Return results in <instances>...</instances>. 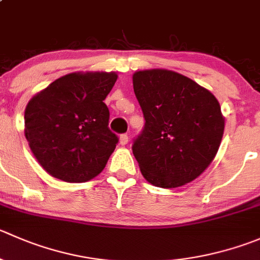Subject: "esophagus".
Wrapping results in <instances>:
<instances>
[{
  "instance_id": "34e87169",
  "label": "esophagus",
  "mask_w": 260,
  "mask_h": 260,
  "mask_svg": "<svg viewBox=\"0 0 260 260\" xmlns=\"http://www.w3.org/2000/svg\"><path fill=\"white\" fill-rule=\"evenodd\" d=\"M119 142L122 146H125L128 143V136L127 135H120Z\"/></svg>"
}]
</instances>
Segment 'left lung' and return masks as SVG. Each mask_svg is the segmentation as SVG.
Segmentation results:
<instances>
[{
    "label": "left lung",
    "instance_id": "obj_1",
    "mask_svg": "<svg viewBox=\"0 0 260 260\" xmlns=\"http://www.w3.org/2000/svg\"><path fill=\"white\" fill-rule=\"evenodd\" d=\"M133 90L146 120L132 146L143 178L160 188L193 181L222 140L225 119L215 95L169 70L136 72Z\"/></svg>",
    "mask_w": 260,
    "mask_h": 260
}]
</instances>
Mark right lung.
Instances as JSON below:
<instances>
[{
    "mask_svg": "<svg viewBox=\"0 0 260 260\" xmlns=\"http://www.w3.org/2000/svg\"><path fill=\"white\" fill-rule=\"evenodd\" d=\"M117 79L115 72H74L30 99L25 137L48 174L84 183L102 173L119 141L104 103Z\"/></svg>",
    "mask_w": 260,
    "mask_h": 260,
    "instance_id": "1",
    "label": "right lung"
}]
</instances>
